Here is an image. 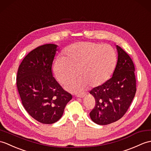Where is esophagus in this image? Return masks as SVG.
<instances>
[{
  "mask_svg": "<svg viewBox=\"0 0 151 151\" xmlns=\"http://www.w3.org/2000/svg\"><path fill=\"white\" fill-rule=\"evenodd\" d=\"M85 95H86V93H76V96L79 97V98H83Z\"/></svg>",
  "mask_w": 151,
  "mask_h": 151,
  "instance_id": "34e87169",
  "label": "esophagus"
}]
</instances>
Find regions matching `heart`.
Masks as SVG:
<instances>
[{
  "instance_id": "obj_1",
  "label": "heart",
  "mask_w": 151,
  "mask_h": 151,
  "mask_svg": "<svg viewBox=\"0 0 151 151\" xmlns=\"http://www.w3.org/2000/svg\"><path fill=\"white\" fill-rule=\"evenodd\" d=\"M115 62V52L110 45L80 42L65 49L62 58L56 60L54 71L59 81L65 83L74 80L78 70L80 79L67 85L75 91L87 85L94 87L104 83L113 72Z\"/></svg>"
}]
</instances>
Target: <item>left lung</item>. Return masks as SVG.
<instances>
[{
  "label": "left lung",
  "mask_w": 151,
  "mask_h": 151,
  "mask_svg": "<svg viewBox=\"0 0 151 151\" xmlns=\"http://www.w3.org/2000/svg\"><path fill=\"white\" fill-rule=\"evenodd\" d=\"M116 48L118 61L113 76L90 91L96 103L90 117L99 125L110 124L123 117L136 91L134 63L123 49Z\"/></svg>",
  "instance_id": "1"
}]
</instances>
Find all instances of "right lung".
I'll return each mask as SVG.
<instances>
[{
  "mask_svg": "<svg viewBox=\"0 0 151 151\" xmlns=\"http://www.w3.org/2000/svg\"><path fill=\"white\" fill-rule=\"evenodd\" d=\"M57 45L44 44L30 51L19 67L17 86L24 107L42 124L57 122L72 95L62 88L52 73Z\"/></svg>",
  "mask_w": 151,
  "mask_h": 151,
  "instance_id": "obj_1",
  "label": "right lung"
}]
</instances>
